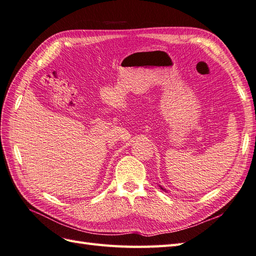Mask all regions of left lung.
<instances>
[{"instance_id": "1", "label": "left lung", "mask_w": 256, "mask_h": 256, "mask_svg": "<svg viewBox=\"0 0 256 256\" xmlns=\"http://www.w3.org/2000/svg\"><path fill=\"white\" fill-rule=\"evenodd\" d=\"M161 188H162V187H161ZM162 190H163V188H162Z\"/></svg>"}]
</instances>
